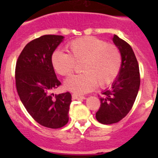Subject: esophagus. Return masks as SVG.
Instances as JSON below:
<instances>
[{
	"instance_id": "obj_1",
	"label": "esophagus",
	"mask_w": 158,
	"mask_h": 158,
	"mask_svg": "<svg viewBox=\"0 0 158 158\" xmlns=\"http://www.w3.org/2000/svg\"><path fill=\"white\" fill-rule=\"evenodd\" d=\"M72 98L73 100H84V99H85V97L84 96H81V95H77V94H73L72 95Z\"/></svg>"
}]
</instances>
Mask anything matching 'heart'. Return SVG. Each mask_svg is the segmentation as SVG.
<instances>
[{
	"label": "heart",
	"mask_w": 158,
	"mask_h": 158,
	"mask_svg": "<svg viewBox=\"0 0 158 158\" xmlns=\"http://www.w3.org/2000/svg\"><path fill=\"white\" fill-rule=\"evenodd\" d=\"M68 54L56 51L51 56L54 70L62 76H69L76 64L81 63V74L67 78L65 88L74 93L93 91L97 85L104 89L116 80L122 66V55L118 47L95 37H83L66 46Z\"/></svg>",
	"instance_id": "1"
}]
</instances>
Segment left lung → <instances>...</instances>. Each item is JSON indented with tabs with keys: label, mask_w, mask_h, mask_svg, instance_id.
I'll return each instance as SVG.
<instances>
[{
	"label": "left lung",
	"mask_w": 158,
	"mask_h": 158,
	"mask_svg": "<svg viewBox=\"0 0 158 158\" xmlns=\"http://www.w3.org/2000/svg\"><path fill=\"white\" fill-rule=\"evenodd\" d=\"M122 55V66L116 80L100 97V107L96 113L98 122L116 123L131 111L140 86L139 66L131 46L115 35L112 39Z\"/></svg>",
	"instance_id": "left-lung-1"
}]
</instances>
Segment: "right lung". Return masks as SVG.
Listing matches in <instances>:
<instances>
[{
    "instance_id": "1",
    "label": "right lung",
    "mask_w": 158,
    "mask_h": 158,
    "mask_svg": "<svg viewBox=\"0 0 158 158\" xmlns=\"http://www.w3.org/2000/svg\"><path fill=\"white\" fill-rule=\"evenodd\" d=\"M62 35H45L25 46L16 65V86L19 99L35 120L45 127L58 129L69 121L71 94L54 95L61 85L51 64V56Z\"/></svg>"
}]
</instances>
